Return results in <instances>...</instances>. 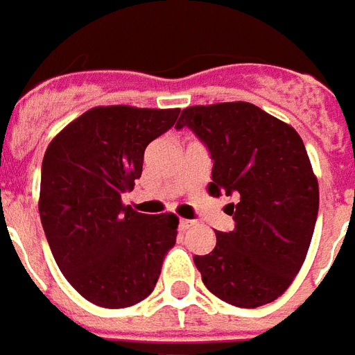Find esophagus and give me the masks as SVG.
I'll return each mask as SVG.
<instances>
[{
  "mask_svg": "<svg viewBox=\"0 0 355 355\" xmlns=\"http://www.w3.org/2000/svg\"><path fill=\"white\" fill-rule=\"evenodd\" d=\"M193 223H195L193 220H180V230H183V231L189 230Z\"/></svg>",
  "mask_w": 355,
  "mask_h": 355,
  "instance_id": "obj_1",
  "label": "esophagus"
}]
</instances>
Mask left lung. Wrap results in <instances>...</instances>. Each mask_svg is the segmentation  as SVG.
<instances>
[{"mask_svg": "<svg viewBox=\"0 0 355 355\" xmlns=\"http://www.w3.org/2000/svg\"><path fill=\"white\" fill-rule=\"evenodd\" d=\"M212 158V197H233L235 227L216 231L212 252L195 256L206 288L237 308L273 302L293 283L310 248L319 210L318 180L304 141L252 103L182 110Z\"/></svg>", "mask_w": 355, "mask_h": 355, "instance_id": "left-lung-1", "label": "left lung"}]
</instances>
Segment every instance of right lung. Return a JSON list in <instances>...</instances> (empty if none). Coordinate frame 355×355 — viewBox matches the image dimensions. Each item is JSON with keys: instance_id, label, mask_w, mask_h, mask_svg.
I'll return each mask as SVG.
<instances>
[{"instance_id": "right-lung-1", "label": "right lung", "mask_w": 355, "mask_h": 355, "mask_svg": "<svg viewBox=\"0 0 355 355\" xmlns=\"http://www.w3.org/2000/svg\"><path fill=\"white\" fill-rule=\"evenodd\" d=\"M180 110L95 107L45 150L40 218L53 258L70 285L101 308H128L157 285L175 245L173 214H141L122 195L141 178L143 155Z\"/></svg>"}]
</instances>
